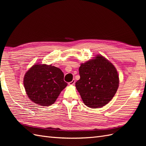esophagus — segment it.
Instances as JSON below:
<instances>
[{
	"label": "esophagus",
	"instance_id": "34e87169",
	"mask_svg": "<svg viewBox=\"0 0 146 146\" xmlns=\"http://www.w3.org/2000/svg\"><path fill=\"white\" fill-rule=\"evenodd\" d=\"M75 83H76V80H75V79H73L72 81H71V82L69 83V85H74Z\"/></svg>",
	"mask_w": 146,
	"mask_h": 146
}]
</instances>
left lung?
Wrapping results in <instances>:
<instances>
[{
  "label": "left lung",
  "mask_w": 146,
  "mask_h": 146,
  "mask_svg": "<svg viewBox=\"0 0 146 146\" xmlns=\"http://www.w3.org/2000/svg\"><path fill=\"white\" fill-rule=\"evenodd\" d=\"M80 78L76 83L77 91L87 107L98 108L111 100L119 87L116 69L101 55L82 63L79 68Z\"/></svg>",
  "instance_id": "obj_1"
}]
</instances>
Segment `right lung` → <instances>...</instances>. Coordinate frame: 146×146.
Masks as SVG:
<instances>
[{
	"mask_svg": "<svg viewBox=\"0 0 146 146\" xmlns=\"http://www.w3.org/2000/svg\"><path fill=\"white\" fill-rule=\"evenodd\" d=\"M24 85L30 99L41 106L55 103L60 92L68 85L64 74L54 66L35 64L25 74Z\"/></svg>",
	"mask_w": 146,
	"mask_h": 146,
	"instance_id": "obj_1",
	"label": "right lung"
}]
</instances>
